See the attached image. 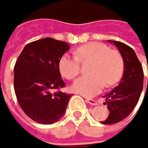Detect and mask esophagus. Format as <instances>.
I'll return each mask as SVG.
<instances>
[{
  "label": "esophagus",
  "mask_w": 148,
  "mask_h": 148,
  "mask_svg": "<svg viewBox=\"0 0 148 148\" xmlns=\"http://www.w3.org/2000/svg\"><path fill=\"white\" fill-rule=\"evenodd\" d=\"M86 102H88L89 104H91V105H97V104H98V102H97L96 100L91 99V98H87L86 99Z\"/></svg>",
  "instance_id": "esophagus-1"
}]
</instances>
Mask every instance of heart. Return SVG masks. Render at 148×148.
Wrapping results in <instances>:
<instances>
[{"instance_id":"obj_1","label":"heart","mask_w":148,"mask_h":148,"mask_svg":"<svg viewBox=\"0 0 148 148\" xmlns=\"http://www.w3.org/2000/svg\"><path fill=\"white\" fill-rule=\"evenodd\" d=\"M75 55H64L59 60L61 75L68 80L75 78L81 72V62L92 63L88 73L90 75L77 78L72 84V90L84 96L100 92L104 85L110 87L121 79L125 62L119 50L110 49L101 42H90L79 47Z\"/></svg>"}]
</instances>
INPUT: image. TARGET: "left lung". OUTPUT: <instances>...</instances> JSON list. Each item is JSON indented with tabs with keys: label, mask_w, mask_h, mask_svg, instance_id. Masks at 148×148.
<instances>
[{
	"label": "left lung",
	"mask_w": 148,
	"mask_h": 148,
	"mask_svg": "<svg viewBox=\"0 0 148 148\" xmlns=\"http://www.w3.org/2000/svg\"><path fill=\"white\" fill-rule=\"evenodd\" d=\"M110 42L113 43L123 56L125 70L119 84L104 96L106 99L104 104L107 105L110 114L101 123L106 125L118 123L131 113L140 98L144 81L142 64L134 50L122 42Z\"/></svg>",
	"instance_id": "8db88e82"
}]
</instances>
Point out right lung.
I'll use <instances>...</instances> for the list:
<instances>
[{"label":"right lung","instance_id":"obj_1","mask_svg":"<svg viewBox=\"0 0 148 148\" xmlns=\"http://www.w3.org/2000/svg\"><path fill=\"white\" fill-rule=\"evenodd\" d=\"M68 49L66 42L42 38L27 44L15 63L17 101L25 114L38 123L53 124L66 110L72 95L60 91L65 84L59 60Z\"/></svg>","mask_w":148,"mask_h":148}]
</instances>
